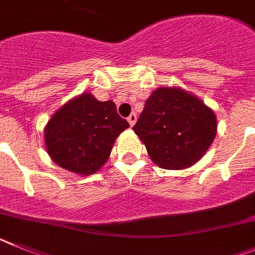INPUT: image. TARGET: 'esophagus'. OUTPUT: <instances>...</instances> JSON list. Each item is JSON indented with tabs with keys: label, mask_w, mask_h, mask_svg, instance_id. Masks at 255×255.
I'll use <instances>...</instances> for the list:
<instances>
[{
	"label": "esophagus",
	"mask_w": 255,
	"mask_h": 255,
	"mask_svg": "<svg viewBox=\"0 0 255 255\" xmlns=\"http://www.w3.org/2000/svg\"><path fill=\"white\" fill-rule=\"evenodd\" d=\"M128 123L130 124V126H134L136 123V115L135 113H131L129 117H128Z\"/></svg>",
	"instance_id": "obj_1"
}]
</instances>
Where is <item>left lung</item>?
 <instances>
[{
    "label": "left lung",
    "mask_w": 255,
    "mask_h": 255,
    "mask_svg": "<svg viewBox=\"0 0 255 255\" xmlns=\"http://www.w3.org/2000/svg\"><path fill=\"white\" fill-rule=\"evenodd\" d=\"M132 130L157 166L182 170L210 148L217 135V116L190 91L161 86L152 91Z\"/></svg>",
    "instance_id": "8db88e82"
}]
</instances>
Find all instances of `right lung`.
Listing matches in <instances>:
<instances>
[{
    "mask_svg": "<svg viewBox=\"0 0 255 255\" xmlns=\"http://www.w3.org/2000/svg\"><path fill=\"white\" fill-rule=\"evenodd\" d=\"M128 128L112 101L99 102L90 93H82L51 116L43 129V140L58 166L91 175L106 164L116 139Z\"/></svg>",
    "mask_w": 255,
    "mask_h": 255,
    "instance_id": "1",
    "label": "right lung"
}]
</instances>
